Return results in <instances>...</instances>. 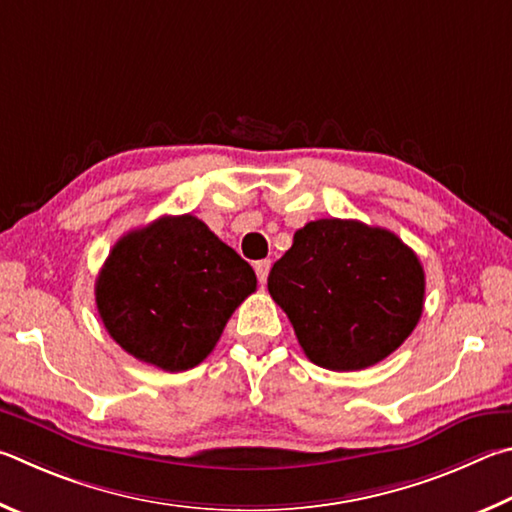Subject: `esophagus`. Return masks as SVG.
I'll list each match as a JSON object with an SVG mask.
<instances>
[{"label":"esophagus","mask_w":512,"mask_h":512,"mask_svg":"<svg viewBox=\"0 0 512 512\" xmlns=\"http://www.w3.org/2000/svg\"><path fill=\"white\" fill-rule=\"evenodd\" d=\"M270 267H272L270 261H256V263H254V270H256L258 281H261V283L267 281V274H270Z\"/></svg>","instance_id":"obj_1"}]
</instances>
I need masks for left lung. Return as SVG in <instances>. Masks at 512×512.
Here are the masks:
<instances>
[{
    "instance_id": "obj_1",
    "label": "left lung",
    "mask_w": 512,
    "mask_h": 512,
    "mask_svg": "<svg viewBox=\"0 0 512 512\" xmlns=\"http://www.w3.org/2000/svg\"><path fill=\"white\" fill-rule=\"evenodd\" d=\"M267 290L310 362L362 371L389 357L416 328L425 272L414 249L389 229L324 218L294 233Z\"/></svg>"
}]
</instances>
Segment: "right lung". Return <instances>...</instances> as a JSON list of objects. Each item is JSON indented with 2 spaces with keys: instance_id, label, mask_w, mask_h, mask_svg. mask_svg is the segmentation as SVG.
I'll return each mask as SVG.
<instances>
[{
  "instance_id": "obj_1",
  "label": "right lung",
  "mask_w": 512,
  "mask_h": 512,
  "mask_svg": "<svg viewBox=\"0 0 512 512\" xmlns=\"http://www.w3.org/2000/svg\"><path fill=\"white\" fill-rule=\"evenodd\" d=\"M256 290L247 261L195 215H164L128 231L96 279V308L125 353L170 373L209 355Z\"/></svg>"
}]
</instances>
